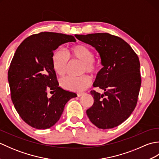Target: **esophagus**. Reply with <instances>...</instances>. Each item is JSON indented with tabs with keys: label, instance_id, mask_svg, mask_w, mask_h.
<instances>
[{
	"label": "esophagus",
	"instance_id": "1",
	"mask_svg": "<svg viewBox=\"0 0 159 159\" xmlns=\"http://www.w3.org/2000/svg\"><path fill=\"white\" fill-rule=\"evenodd\" d=\"M83 93H77V96H78V97H80V96L83 95Z\"/></svg>",
	"mask_w": 159,
	"mask_h": 159
}]
</instances>
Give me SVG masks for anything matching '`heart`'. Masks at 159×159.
<instances>
[{
    "label": "heart",
    "instance_id": "b5f03b06",
    "mask_svg": "<svg viewBox=\"0 0 159 159\" xmlns=\"http://www.w3.org/2000/svg\"><path fill=\"white\" fill-rule=\"evenodd\" d=\"M94 52L88 46L84 44H77L68 50L66 54L63 50L58 48L52 55V64L55 72L60 76H65L68 69L70 61L77 60L82 62L80 74L88 72L96 74L99 68V63L94 59ZM90 77L83 74L78 77L67 76L60 81V85L63 89L72 92H80L89 85Z\"/></svg>",
    "mask_w": 159,
    "mask_h": 159
}]
</instances>
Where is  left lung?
I'll return each instance as SVG.
<instances>
[{"label": "left lung", "instance_id": "1", "mask_svg": "<svg viewBox=\"0 0 159 159\" xmlns=\"http://www.w3.org/2000/svg\"><path fill=\"white\" fill-rule=\"evenodd\" d=\"M75 36L96 49L103 66L93 87H98L104 92L91 91L93 104L87 110V116L101 129L119 126L129 117L137 105L141 83L139 57L124 39L109 33Z\"/></svg>", "mask_w": 159, "mask_h": 159}]
</instances>
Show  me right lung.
Masks as SVG:
<instances>
[{"label":"right lung","mask_w":159,"mask_h":159,"mask_svg":"<svg viewBox=\"0 0 159 159\" xmlns=\"http://www.w3.org/2000/svg\"><path fill=\"white\" fill-rule=\"evenodd\" d=\"M76 42L72 35L41 32L20 43L8 71L13 104L20 117L33 128L47 129L58 121L75 93L59 87L52 55L63 43ZM50 90L53 95L47 96Z\"/></svg>","instance_id":"1"}]
</instances>
